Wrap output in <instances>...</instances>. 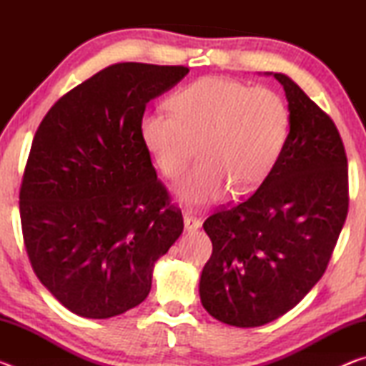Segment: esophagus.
Returning <instances> with one entry per match:
<instances>
[{
	"instance_id": "1",
	"label": "esophagus",
	"mask_w": 366,
	"mask_h": 366,
	"mask_svg": "<svg viewBox=\"0 0 366 366\" xmlns=\"http://www.w3.org/2000/svg\"><path fill=\"white\" fill-rule=\"evenodd\" d=\"M200 226H202L200 219L194 218V216H187V214L184 216V229H185V231H197V229Z\"/></svg>"
}]
</instances>
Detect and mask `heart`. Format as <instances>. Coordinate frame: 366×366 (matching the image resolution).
I'll return each instance as SVG.
<instances>
[{
  "label": "heart",
  "instance_id": "b5f03b06",
  "mask_svg": "<svg viewBox=\"0 0 366 366\" xmlns=\"http://www.w3.org/2000/svg\"><path fill=\"white\" fill-rule=\"evenodd\" d=\"M172 113L150 111L140 119V139L166 177L182 172L198 144L202 161L174 184L189 207H205L226 194L262 184L280 159L289 135L282 97L264 86L208 76L172 95Z\"/></svg>",
  "mask_w": 366,
  "mask_h": 366
}]
</instances>
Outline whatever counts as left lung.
Here are the masks:
<instances>
[{
  "label": "left lung",
  "instance_id": "left-lung-1",
  "mask_svg": "<svg viewBox=\"0 0 366 366\" xmlns=\"http://www.w3.org/2000/svg\"><path fill=\"white\" fill-rule=\"evenodd\" d=\"M284 86L289 135L255 194L203 222L213 253L200 300L221 323L255 327L294 308L330 262L349 209L347 157L330 116L292 79Z\"/></svg>",
  "mask_w": 366,
  "mask_h": 366
}]
</instances>
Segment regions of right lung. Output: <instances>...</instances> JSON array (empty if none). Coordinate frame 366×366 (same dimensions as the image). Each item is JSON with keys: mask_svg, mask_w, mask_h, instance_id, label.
<instances>
[{"mask_svg": "<svg viewBox=\"0 0 366 366\" xmlns=\"http://www.w3.org/2000/svg\"><path fill=\"white\" fill-rule=\"evenodd\" d=\"M187 74L113 64L54 103L36 129L19 195L24 242L40 282L79 317L111 318L144 302L154 263L182 234L140 119Z\"/></svg>", "mask_w": 366, "mask_h": 366, "instance_id": "1", "label": "right lung"}]
</instances>
